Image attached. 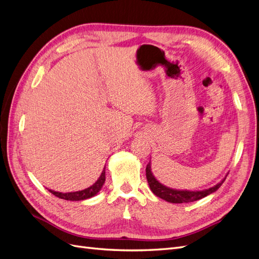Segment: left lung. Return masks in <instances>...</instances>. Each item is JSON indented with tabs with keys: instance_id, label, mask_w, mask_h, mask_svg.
<instances>
[{
	"instance_id": "obj_1",
	"label": "left lung",
	"mask_w": 259,
	"mask_h": 259,
	"mask_svg": "<svg viewBox=\"0 0 259 259\" xmlns=\"http://www.w3.org/2000/svg\"><path fill=\"white\" fill-rule=\"evenodd\" d=\"M146 177L148 180L149 187H150L151 191L156 195V197H159L169 203H189L193 201H198L202 198L206 197V195L215 192L218 188L223 185V183L226 179L225 177L221 183H218L214 187L208 188V189H204V190L190 191V190L171 189V188H168L159 183V180H156V178L153 176L151 171V162H149L146 167Z\"/></svg>"
}]
</instances>
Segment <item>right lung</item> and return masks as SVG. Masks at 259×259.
<instances>
[{
  "instance_id": "add662e5",
  "label": "right lung",
  "mask_w": 259,
  "mask_h": 259,
  "mask_svg": "<svg viewBox=\"0 0 259 259\" xmlns=\"http://www.w3.org/2000/svg\"><path fill=\"white\" fill-rule=\"evenodd\" d=\"M106 167H104V170L101 171V175L100 177L97 179V182L95 184H93L91 187L86 188L84 190H80V191H75V192H58V191H54L49 189V191L51 193H53L55 197L60 198V199H64L67 201H82V200H86V199H90L94 195H96L101 188H103V185L105 184V180H106Z\"/></svg>"
}]
</instances>
